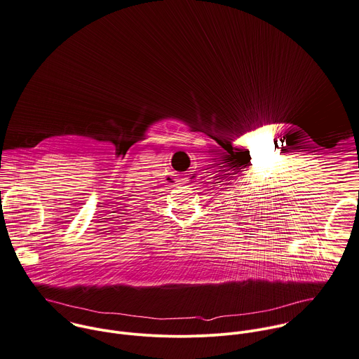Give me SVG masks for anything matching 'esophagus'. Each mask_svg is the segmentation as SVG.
Returning a JSON list of instances; mask_svg holds the SVG:
<instances>
[{
	"label": "esophagus",
	"instance_id": "esophagus-1",
	"mask_svg": "<svg viewBox=\"0 0 359 359\" xmlns=\"http://www.w3.org/2000/svg\"><path fill=\"white\" fill-rule=\"evenodd\" d=\"M190 173H186V175H183V177L182 179H179V184H189V180H190V176H189Z\"/></svg>",
	"mask_w": 359,
	"mask_h": 359
}]
</instances>
